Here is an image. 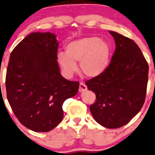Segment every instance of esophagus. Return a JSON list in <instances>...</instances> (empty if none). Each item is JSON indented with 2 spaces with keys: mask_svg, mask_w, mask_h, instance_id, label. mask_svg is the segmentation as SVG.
<instances>
[{
  "mask_svg": "<svg viewBox=\"0 0 155 155\" xmlns=\"http://www.w3.org/2000/svg\"><path fill=\"white\" fill-rule=\"evenodd\" d=\"M87 89V86L83 82H81V83L79 84V91L80 92H83V91H85Z\"/></svg>",
  "mask_w": 155,
  "mask_h": 155,
  "instance_id": "1",
  "label": "esophagus"
}]
</instances>
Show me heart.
Masks as SVG:
<instances>
[{
	"mask_svg": "<svg viewBox=\"0 0 155 155\" xmlns=\"http://www.w3.org/2000/svg\"><path fill=\"white\" fill-rule=\"evenodd\" d=\"M66 52L57 53V61L64 75L71 77L80 69L87 77H98L108 69L110 62L111 47L98 37H85L71 41L65 47Z\"/></svg>",
	"mask_w": 155,
	"mask_h": 155,
	"instance_id": "1",
	"label": "heart"
}]
</instances>
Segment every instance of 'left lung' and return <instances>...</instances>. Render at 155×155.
Returning <instances> with one entry per match:
<instances>
[{"label":"left lung","mask_w":155,"mask_h":155,"mask_svg":"<svg viewBox=\"0 0 155 155\" xmlns=\"http://www.w3.org/2000/svg\"><path fill=\"white\" fill-rule=\"evenodd\" d=\"M115 42V52L108 69L86 82L96 94L90 106L95 120L107 128L128 123L145 103L148 81L147 61L133 40L109 31Z\"/></svg>","instance_id":"8db88e82"}]
</instances>
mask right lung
I'll use <instances>...</instances> for the list:
<instances>
[{
	"mask_svg": "<svg viewBox=\"0 0 155 155\" xmlns=\"http://www.w3.org/2000/svg\"><path fill=\"white\" fill-rule=\"evenodd\" d=\"M59 42L51 32H33L10 54L5 77L7 98L20 123L35 132H48L62 120V105L77 94L79 81L61 75Z\"/></svg>",
	"mask_w": 155,
	"mask_h": 155,
	"instance_id": "1",
	"label": "right lung"
}]
</instances>
